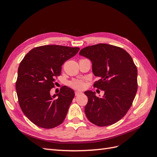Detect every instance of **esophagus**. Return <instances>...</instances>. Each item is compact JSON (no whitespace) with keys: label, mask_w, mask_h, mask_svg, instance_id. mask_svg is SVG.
Returning a JSON list of instances; mask_svg holds the SVG:
<instances>
[{"label":"esophagus","mask_w":157,"mask_h":157,"mask_svg":"<svg viewBox=\"0 0 157 157\" xmlns=\"http://www.w3.org/2000/svg\"><path fill=\"white\" fill-rule=\"evenodd\" d=\"M82 94V92H80V91H78V90H77V91H75V95H76V96H78V94Z\"/></svg>","instance_id":"34e87169"}]
</instances>
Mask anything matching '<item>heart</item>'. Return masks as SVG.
<instances>
[{
	"instance_id": "b5f03b06",
	"label": "heart",
	"mask_w": 157,
	"mask_h": 157,
	"mask_svg": "<svg viewBox=\"0 0 157 157\" xmlns=\"http://www.w3.org/2000/svg\"><path fill=\"white\" fill-rule=\"evenodd\" d=\"M71 86L76 89L82 90L85 88V83L82 80H74L71 82Z\"/></svg>"
}]
</instances>
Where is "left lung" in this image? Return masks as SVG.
<instances>
[{
	"mask_svg": "<svg viewBox=\"0 0 157 157\" xmlns=\"http://www.w3.org/2000/svg\"><path fill=\"white\" fill-rule=\"evenodd\" d=\"M92 63V72L99 78L94 86L104 91H85L88 103L84 111L88 119L98 126L115 124L130 108L137 90V70L130 55L120 47L107 44L87 46L79 52Z\"/></svg>",
	"mask_w": 157,
	"mask_h": 157,
	"instance_id": "left-lung-1",
	"label": "left lung"
}]
</instances>
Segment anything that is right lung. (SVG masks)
<instances>
[{
	"label": "right lung",
	"mask_w": 157,
	"mask_h": 157,
	"mask_svg": "<svg viewBox=\"0 0 157 157\" xmlns=\"http://www.w3.org/2000/svg\"><path fill=\"white\" fill-rule=\"evenodd\" d=\"M78 47L45 45L32 49L21 61L16 89L24 115L36 126L50 129L61 124L75 96L73 89L64 86L50 95L56 77L65 61L77 54Z\"/></svg>",
	"instance_id": "add662e5"
}]
</instances>
